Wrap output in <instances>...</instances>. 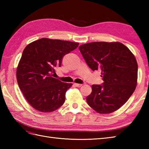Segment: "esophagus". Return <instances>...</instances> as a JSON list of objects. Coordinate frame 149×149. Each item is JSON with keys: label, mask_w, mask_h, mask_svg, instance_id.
<instances>
[{"label": "esophagus", "mask_w": 149, "mask_h": 149, "mask_svg": "<svg viewBox=\"0 0 149 149\" xmlns=\"http://www.w3.org/2000/svg\"><path fill=\"white\" fill-rule=\"evenodd\" d=\"M74 85L75 86H76V87H78V88H79V87H81V86H82V84H77V83H74Z\"/></svg>", "instance_id": "34e87169"}]
</instances>
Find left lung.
Returning <instances> with one entry per match:
<instances>
[{
  "mask_svg": "<svg viewBox=\"0 0 149 149\" xmlns=\"http://www.w3.org/2000/svg\"><path fill=\"white\" fill-rule=\"evenodd\" d=\"M89 67L101 71L103 84H93L86 97L96 112L109 114L120 109L137 85L138 63L133 54L120 42H91L79 47Z\"/></svg>",
  "mask_w": 149,
  "mask_h": 149,
  "instance_id": "8db88e82",
  "label": "left lung"
}]
</instances>
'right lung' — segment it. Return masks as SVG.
I'll return each mask as SVG.
<instances>
[{"mask_svg":"<svg viewBox=\"0 0 149 149\" xmlns=\"http://www.w3.org/2000/svg\"><path fill=\"white\" fill-rule=\"evenodd\" d=\"M79 43L41 38L28 44L17 68L18 86L34 109L50 113L59 108L72 83L53 77L63 56L77 48Z\"/></svg>","mask_w":149,"mask_h":149,"instance_id":"1","label":"right lung"}]
</instances>
